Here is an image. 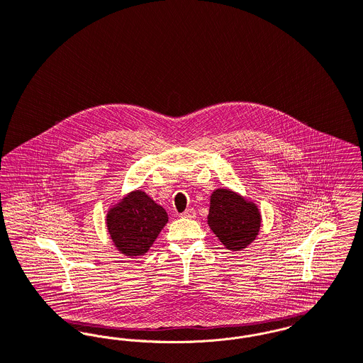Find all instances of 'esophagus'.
Returning <instances> with one entry per match:
<instances>
[{
    "instance_id": "esophagus-1",
    "label": "esophagus",
    "mask_w": 363,
    "mask_h": 363,
    "mask_svg": "<svg viewBox=\"0 0 363 363\" xmlns=\"http://www.w3.org/2000/svg\"><path fill=\"white\" fill-rule=\"evenodd\" d=\"M181 216L182 218H188V219H193V218H196V211L193 208H188V210H185L184 213H181Z\"/></svg>"
}]
</instances>
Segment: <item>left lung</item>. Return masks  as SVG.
I'll use <instances>...</instances> for the list:
<instances>
[{"instance_id": "obj_1", "label": "left lung", "mask_w": 363, "mask_h": 363, "mask_svg": "<svg viewBox=\"0 0 363 363\" xmlns=\"http://www.w3.org/2000/svg\"><path fill=\"white\" fill-rule=\"evenodd\" d=\"M208 225L220 242L230 251L247 248L260 229V213L252 201H247L230 189H216L210 200Z\"/></svg>"}]
</instances>
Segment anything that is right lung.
<instances>
[{"label":"right lung","mask_w":363,"mask_h":363,"mask_svg":"<svg viewBox=\"0 0 363 363\" xmlns=\"http://www.w3.org/2000/svg\"><path fill=\"white\" fill-rule=\"evenodd\" d=\"M169 220L163 207L143 191L128 194L107 213V228L115 247L126 256L144 255Z\"/></svg>","instance_id":"right-lung-1"}]
</instances>
